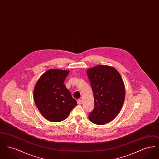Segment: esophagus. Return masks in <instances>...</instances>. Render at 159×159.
Segmentation results:
<instances>
[{
    "label": "esophagus",
    "instance_id": "1",
    "mask_svg": "<svg viewBox=\"0 0 159 159\" xmlns=\"http://www.w3.org/2000/svg\"><path fill=\"white\" fill-rule=\"evenodd\" d=\"M77 103H78V104L81 105L82 103V101L81 99H78V100H77Z\"/></svg>",
    "mask_w": 159,
    "mask_h": 159
}]
</instances>
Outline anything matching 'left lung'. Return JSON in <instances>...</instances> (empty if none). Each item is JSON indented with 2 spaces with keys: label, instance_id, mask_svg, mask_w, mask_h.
Here are the masks:
<instances>
[{
  "label": "left lung",
  "instance_id": "obj_1",
  "mask_svg": "<svg viewBox=\"0 0 159 159\" xmlns=\"http://www.w3.org/2000/svg\"><path fill=\"white\" fill-rule=\"evenodd\" d=\"M94 97V109L89 120L98 125L112 121L121 110L125 98V87L116 68L98 65L87 70Z\"/></svg>",
  "mask_w": 159,
  "mask_h": 159
}]
</instances>
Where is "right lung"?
<instances>
[{
    "instance_id": "right-lung-1",
    "label": "right lung",
    "mask_w": 159,
    "mask_h": 159,
    "mask_svg": "<svg viewBox=\"0 0 159 159\" xmlns=\"http://www.w3.org/2000/svg\"><path fill=\"white\" fill-rule=\"evenodd\" d=\"M69 73L67 70H48L35 84L33 91L35 104L40 113L49 121H63L77 105L64 84Z\"/></svg>"
}]
</instances>
